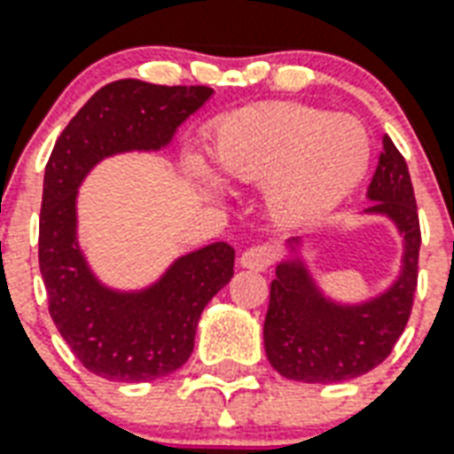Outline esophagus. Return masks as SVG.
<instances>
[{"instance_id":"obj_1","label":"esophagus","mask_w":454,"mask_h":454,"mask_svg":"<svg viewBox=\"0 0 454 454\" xmlns=\"http://www.w3.org/2000/svg\"><path fill=\"white\" fill-rule=\"evenodd\" d=\"M276 259V247L273 245H254L250 250H245L240 254V266L252 269V271H264L273 264Z\"/></svg>"}]
</instances>
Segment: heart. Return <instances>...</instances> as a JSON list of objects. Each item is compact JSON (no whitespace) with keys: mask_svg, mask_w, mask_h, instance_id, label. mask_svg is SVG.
<instances>
[{"mask_svg":"<svg viewBox=\"0 0 454 454\" xmlns=\"http://www.w3.org/2000/svg\"><path fill=\"white\" fill-rule=\"evenodd\" d=\"M207 152L223 181H266V204L276 219L307 223L333 209L362 181L372 143L350 116L269 102L216 121Z\"/></svg>","mask_w":454,"mask_h":454,"instance_id":"b5f03b06","label":"heart"}]
</instances>
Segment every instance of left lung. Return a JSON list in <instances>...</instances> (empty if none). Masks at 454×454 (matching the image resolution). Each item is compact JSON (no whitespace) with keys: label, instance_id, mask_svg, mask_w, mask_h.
<instances>
[{"label":"left lung","instance_id":"left-lung-1","mask_svg":"<svg viewBox=\"0 0 454 454\" xmlns=\"http://www.w3.org/2000/svg\"><path fill=\"white\" fill-rule=\"evenodd\" d=\"M369 200L373 204L366 212L388 214L404 233L403 276L372 302L338 307L319 295L302 264L276 266L264 348L273 369L286 379L304 383L357 379L388 357L410 321L419 278V212L407 161L388 135H383Z\"/></svg>","mask_w":454,"mask_h":454}]
</instances>
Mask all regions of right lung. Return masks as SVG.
<instances>
[{
    "instance_id": "1",
    "label": "right lung",
    "mask_w": 454,
    "mask_h": 454,
    "mask_svg": "<svg viewBox=\"0 0 454 454\" xmlns=\"http://www.w3.org/2000/svg\"><path fill=\"white\" fill-rule=\"evenodd\" d=\"M214 90L116 81L97 90L59 135L44 168L40 273L59 333L88 372L140 383L181 369L207 302L233 276L235 250L214 242L190 252L157 286L121 295L97 283L75 245V192L99 159L159 150Z\"/></svg>"
}]
</instances>
